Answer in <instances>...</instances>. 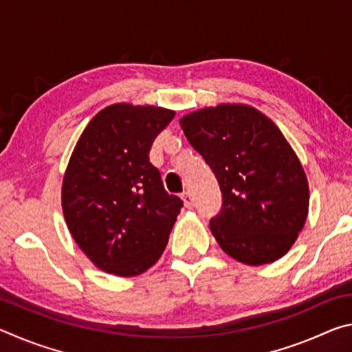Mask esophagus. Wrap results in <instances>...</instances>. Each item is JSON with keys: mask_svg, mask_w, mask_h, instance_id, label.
I'll use <instances>...</instances> for the list:
<instances>
[{"mask_svg": "<svg viewBox=\"0 0 352 352\" xmlns=\"http://www.w3.org/2000/svg\"><path fill=\"white\" fill-rule=\"evenodd\" d=\"M182 199H183V204L186 208H192L194 206V199L192 195H190L189 192H183L182 194Z\"/></svg>", "mask_w": 352, "mask_h": 352, "instance_id": "esophagus-1", "label": "esophagus"}]
</instances>
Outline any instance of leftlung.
<instances>
[{
    "label": "left lung",
    "instance_id": "1",
    "mask_svg": "<svg viewBox=\"0 0 352 352\" xmlns=\"http://www.w3.org/2000/svg\"><path fill=\"white\" fill-rule=\"evenodd\" d=\"M180 126L222 190V210L210 222L220 248L247 265L283 258L305 226L309 184L281 130L243 104L206 107Z\"/></svg>",
    "mask_w": 352,
    "mask_h": 352
}]
</instances>
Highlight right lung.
Wrapping results in <instances>:
<instances>
[{
	"label": "right lung",
	"instance_id": "right-lung-1",
	"mask_svg": "<svg viewBox=\"0 0 352 352\" xmlns=\"http://www.w3.org/2000/svg\"><path fill=\"white\" fill-rule=\"evenodd\" d=\"M175 111L113 104L94 116L71 153L62 208L71 236L98 269L136 276L160 259L183 201L148 162Z\"/></svg>",
	"mask_w": 352,
	"mask_h": 352
}]
</instances>
